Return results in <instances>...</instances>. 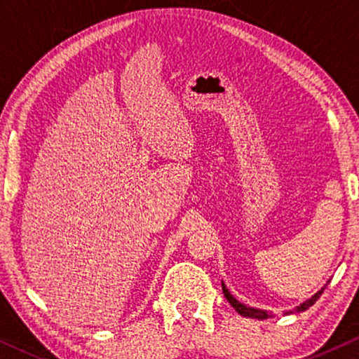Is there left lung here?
Instances as JSON below:
<instances>
[{
  "instance_id": "1",
  "label": "left lung",
  "mask_w": 359,
  "mask_h": 359,
  "mask_svg": "<svg viewBox=\"0 0 359 359\" xmlns=\"http://www.w3.org/2000/svg\"><path fill=\"white\" fill-rule=\"evenodd\" d=\"M323 289H325V286H323L320 291L318 292H316L313 294V296L311 297V299H307L306 302H302L301 306H297L296 309H292V311H287L286 313H294V312H304V311H307L309 307L311 306H313V304L317 302V299L322 296V292H323ZM222 291H224V296H225V299H227V301L230 302V306H232L235 311H237L240 316H243V317H250V318H258V320H264V318H269V317H273L271 313L269 312H266V311H262V309H253V307H247L245 306V304H242V302H238L237 299H235L232 294L229 292V289L225 287V284L222 283Z\"/></svg>"
}]
</instances>
